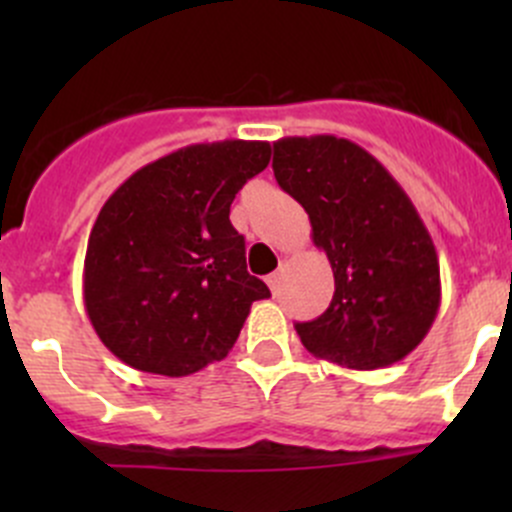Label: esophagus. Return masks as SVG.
I'll list each match as a JSON object with an SVG mask.
<instances>
[{
  "label": "esophagus",
  "mask_w": 512,
  "mask_h": 512,
  "mask_svg": "<svg viewBox=\"0 0 512 512\" xmlns=\"http://www.w3.org/2000/svg\"><path fill=\"white\" fill-rule=\"evenodd\" d=\"M280 280H282V270L272 272V275L267 277V285H270L272 292H277V287H280Z\"/></svg>",
  "instance_id": "1"
}]
</instances>
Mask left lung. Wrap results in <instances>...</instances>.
Instances as JSON below:
<instances>
[{"mask_svg":"<svg viewBox=\"0 0 512 512\" xmlns=\"http://www.w3.org/2000/svg\"><path fill=\"white\" fill-rule=\"evenodd\" d=\"M272 170L307 210L314 245L334 272L327 312L294 324L307 352L349 369H379L414 352L438 314L441 270L394 175L337 136L280 138Z\"/></svg>","mask_w":512,"mask_h":512,"instance_id":"1","label":"left lung"}]
</instances>
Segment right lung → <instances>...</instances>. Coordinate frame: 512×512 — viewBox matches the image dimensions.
<instances>
[{"instance_id": "1", "label": "right lung", "mask_w": 512, "mask_h": 512, "mask_svg": "<svg viewBox=\"0 0 512 512\" xmlns=\"http://www.w3.org/2000/svg\"><path fill=\"white\" fill-rule=\"evenodd\" d=\"M265 141L195 143L143 165L103 203L84 260V304L123 364L188 376L225 359L270 297L230 223L242 185L267 168Z\"/></svg>"}]
</instances>
